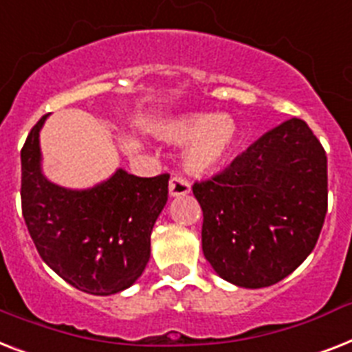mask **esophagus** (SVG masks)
<instances>
[{"label":"esophagus","mask_w":352,"mask_h":352,"mask_svg":"<svg viewBox=\"0 0 352 352\" xmlns=\"http://www.w3.org/2000/svg\"><path fill=\"white\" fill-rule=\"evenodd\" d=\"M168 190H170L171 197H181L190 193L191 186L190 182L186 181L184 177H173L170 181V186H168Z\"/></svg>","instance_id":"34e87169"}]
</instances>
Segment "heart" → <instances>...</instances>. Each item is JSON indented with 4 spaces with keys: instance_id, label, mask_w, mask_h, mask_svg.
Listing matches in <instances>:
<instances>
[{
    "instance_id": "1",
    "label": "heart",
    "mask_w": 352,
    "mask_h": 352,
    "mask_svg": "<svg viewBox=\"0 0 352 352\" xmlns=\"http://www.w3.org/2000/svg\"><path fill=\"white\" fill-rule=\"evenodd\" d=\"M164 137L173 144H187L184 164L190 171L202 173L228 159L239 139V126L230 116L191 113L170 122Z\"/></svg>"
}]
</instances>
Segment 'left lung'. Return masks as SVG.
<instances>
[{"mask_svg":"<svg viewBox=\"0 0 352 352\" xmlns=\"http://www.w3.org/2000/svg\"><path fill=\"white\" fill-rule=\"evenodd\" d=\"M202 251L221 278L267 287L304 262L327 213V157L302 119L265 131L230 168L197 182Z\"/></svg>","mask_w":352,"mask_h":352,"instance_id":"left-lung-1","label":"left lung"}]
</instances>
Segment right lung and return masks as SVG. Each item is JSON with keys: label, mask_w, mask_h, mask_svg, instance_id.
<instances>
[{"label": "right lung", "mask_w": 352, "mask_h": 352, "mask_svg": "<svg viewBox=\"0 0 352 352\" xmlns=\"http://www.w3.org/2000/svg\"><path fill=\"white\" fill-rule=\"evenodd\" d=\"M21 150V206L45 264L76 289L97 296L128 289L150 260L153 224L168 201L170 175L135 177L122 168L92 188L72 190L43 173L39 133Z\"/></svg>", "instance_id": "right-lung-1"}]
</instances>
